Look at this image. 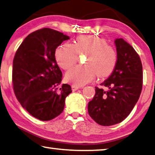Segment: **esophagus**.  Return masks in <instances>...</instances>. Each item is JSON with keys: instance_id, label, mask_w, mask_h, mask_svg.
<instances>
[{"instance_id": "34e87169", "label": "esophagus", "mask_w": 155, "mask_h": 155, "mask_svg": "<svg viewBox=\"0 0 155 155\" xmlns=\"http://www.w3.org/2000/svg\"><path fill=\"white\" fill-rule=\"evenodd\" d=\"M79 88H80V86H76V85H72V86H71V89H72L73 91H77V90H78V89H79Z\"/></svg>"}]
</instances>
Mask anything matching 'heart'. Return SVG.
I'll list each match as a JSON object with an SVG mask.
<instances>
[{
	"mask_svg": "<svg viewBox=\"0 0 155 155\" xmlns=\"http://www.w3.org/2000/svg\"><path fill=\"white\" fill-rule=\"evenodd\" d=\"M86 54L84 65L70 69L66 80L76 86H83L94 80L96 75L105 78L112 73L117 64L118 55L115 48L103 38L81 35L74 44L65 43L56 49L55 59L64 70L72 67L78 61L79 54Z\"/></svg>",
	"mask_w": 155,
	"mask_h": 155,
	"instance_id": "obj_1",
	"label": "heart"
}]
</instances>
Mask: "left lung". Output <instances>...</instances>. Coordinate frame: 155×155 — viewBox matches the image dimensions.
I'll return each mask as SVG.
<instances>
[{"label":"left lung","mask_w":155,"mask_h":155,"mask_svg":"<svg viewBox=\"0 0 155 155\" xmlns=\"http://www.w3.org/2000/svg\"><path fill=\"white\" fill-rule=\"evenodd\" d=\"M117 64L112 74L101 84L107 90L95 87L88 103V114L102 126L121 123L134 109L143 84L142 64L134 48L123 39L115 40Z\"/></svg>","instance_id":"8db88e82"}]
</instances>
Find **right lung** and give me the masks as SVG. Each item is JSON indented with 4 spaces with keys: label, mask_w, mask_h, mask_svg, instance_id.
I'll return each instance as SVG.
<instances>
[{
    "label": "right lung",
    "mask_w": 155,
    "mask_h": 155,
    "mask_svg": "<svg viewBox=\"0 0 155 155\" xmlns=\"http://www.w3.org/2000/svg\"><path fill=\"white\" fill-rule=\"evenodd\" d=\"M69 37L43 28L27 36L13 61L15 95L24 109L40 120H52L62 112L71 86L61 84L62 73L55 59L56 49Z\"/></svg>",
    "instance_id": "add662e5"
}]
</instances>
